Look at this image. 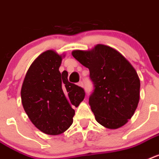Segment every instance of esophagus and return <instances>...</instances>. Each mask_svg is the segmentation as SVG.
I'll return each instance as SVG.
<instances>
[{
  "instance_id": "obj_1",
  "label": "esophagus",
  "mask_w": 159,
  "mask_h": 159,
  "mask_svg": "<svg viewBox=\"0 0 159 159\" xmlns=\"http://www.w3.org/2000/svg\"><path fill=\"white\" fill-rule=\"evenodd\" d=\"M78 86H82V87H83V86H84L83 82H78Z\"/></svg>"
}]
</instances>
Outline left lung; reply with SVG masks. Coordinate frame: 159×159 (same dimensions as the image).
<instances>
[{
    "label": "left lung",
    "instance_id": "8db88e82",
    "mask_svg": "<svg viewBox=\"0 0 159 159\" xmlns=\"http://www.w3.org/2000/svg\"><path fill=\"white\" fill-rule=\"evenodd\" d=\"M72 54L90 71L94 89L89 104L95 120L109 129L126 124L140 100V82L135 68L118 51L104 45Z\"/></svg>",
    "mask_w": 159,
    "mask_h": 159
}]
</instances>
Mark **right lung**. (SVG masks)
I'll list each match as a JSON object with an SVG mask.
<instances>
[{
	"mask_svg": "<svg viewBox=\"0 0 159 159\" xmlns=\"http://www.w3.org/2000/svg\"><path fill=\"white\" fill-rule=\"evenodd\" d=\"M62 57L47 50L35 59L21 89L22 104L35 126L48 135H59L73 122V107L85 97L81 86L71 83L68 73H60Z\"/></svg>",
	"mask_w": 159,
	"mask_h": 159,
	"instance_id": "1",
	"label": "right lung"
}]
</instances>
